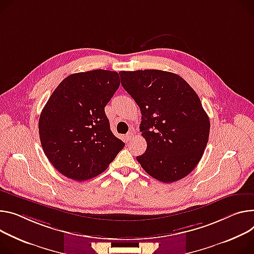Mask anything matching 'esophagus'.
Masks as SVG:
<instances>
[{"mask_svg": "<svg viewBox=\"0 0 254 254\" xmlns=\"http://www.w3.org/2000/svg\"><path fill=\"white\" fill-rule=\"evenodd\" d=\"M133 139V133L130 131V132H128V133H127V135H126V140H127V142H128V141H130V140H132Z\"/></svg>", "mask_w": 254, "mask_h": 254, "instance_id": "34e87169", "label": "esophagus"}]
</instances>
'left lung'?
<instances>
[{
    "label": "left lung",
    "instance_id": "obj_1",
    "mask_svg": "<svg viewBox=\"0 0 254 254\" xmlns=\"http://www.w3.org/2000/svg\"><path fill=\"white\" fill-rule=\"evenodd\" d=\"M125 90L142 112L147 142L137 162L165 183L182 179L198 164L209 141L210 120L194 90L180 76L160 70L120 73Z\"/></svg>",
    "mask_w": 254,
    "mask_h": 254
}]
</instances>
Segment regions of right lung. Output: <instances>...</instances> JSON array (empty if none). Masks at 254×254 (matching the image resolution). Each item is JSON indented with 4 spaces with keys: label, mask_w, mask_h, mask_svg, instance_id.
<instances>
[{
    "label": "right lung",
    "mask_w": 254,
    "mask_h": 254,
    "mask_svg": "<svg viewBox=\"0 0 254 254\" xmlns=\"http://www.w3.org/2000/svg\"><path fill=\"white\" fill-rule=\"evenodd\" d=\"M119 73L94 70L67 76L39 118L41 146L53 166L78 181L102 173L125 147L109 127L104 107L120 87Z\"/></svg>",
    "instance_id": "1"
}]
</instances>
